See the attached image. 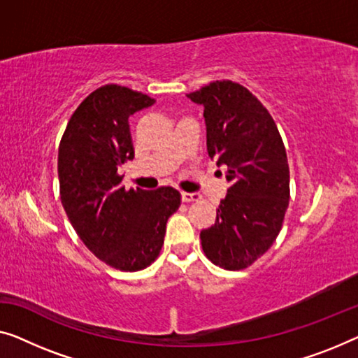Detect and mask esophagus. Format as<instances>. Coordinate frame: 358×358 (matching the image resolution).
<instances>
[{
    "mask_svg": "<svg viewBox=\"0 0 358 358\" xmlns=\"http://www.w3.org/2000/svg\"><path fill=\"white\" fill-rule=\"evenodd\" d=\"M197 199H201V194H197V193H186V191H183V193H181V201H183V202H194Z\"/></svg>",
    "mask_w": 358,
    "mask_h": 358,
    "instance_id": "esophagus-1",
    "label": "esophagus"
}]
</instances>
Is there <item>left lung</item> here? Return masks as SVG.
Returning <instances> with one entry per match:
<instances>
[{"instance_id": "8db88e82", "label": "left lung", "mask_w": 358, "mask_h": 358, "mask_svg": "<svg viewBox=\"0 0 358 358\" xmlns=\"http://www.w3.org/2000/svg\"><path fill=\"white\" fill-rule=\"evenodd\" d=\"M204 106L207 151L227 165L230 188L215 223L201 231L206 257L243 270L271 248L289 206V165L273 117L243 85L215 80L186 94Z\"/></svg>"}]
</instances>
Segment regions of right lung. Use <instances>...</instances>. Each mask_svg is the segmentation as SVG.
<instances>
[{"mask_svg": "<svg viewBox=\"0 0 358 358\" xmlns=\"http://www.w3.org/2000/svg\"><path fill=\"white\" fill-rule=\"evenodd\" d=\"M156 99L104 85L73 112L59 143L57 175L64 210L85 246L122 271L146 268L164 246L165 225L178 210L172 186L125 189L119 165L135 157L128 117Z\"/></svg>", "mask_w": 358, "mask_h": 358, "instance_id": "right-lung-1", "label": "right lung"}]
</instances>
